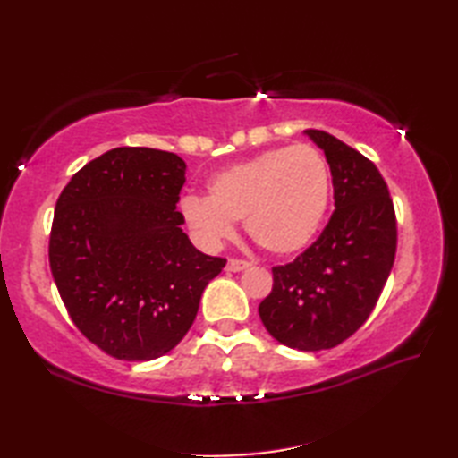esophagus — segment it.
Masks as SVG:
<instances>
[{
  "label": "esophagus",
  "mask_w": 458,
  "mask_h": 458,
  "mask_svg": "<svg viewBox=\"0 0 458 458\" xmlns=\"http://www.w3.org/2000/svg\"><path fill=\"white\" fill-rule=\"evenodd\" d=\"M251 264L250 261H246V259H228V264H226V269L228 271H234V274H238V271H244V269H248Z\"/></svg>",
  "instance_id": "esophagus-1"
}]
</instances>
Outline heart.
Segmentation results:
<instances>
[{
    "label": "heart",
    "instance_id": "b5f03b06",
    "mask_svg": "<svg viewBox=\"0 0 458 458\" xmlns=\"http://www.w3.org/2000/svg\"><path fill=\"white\" fill-rule=\"evenodd\" d=\"M208 199L184 197L181 212L204 246H218L244 220L248 236L267 254L295 256L315 240L330 200V171L313 145L266 149L218 171Z\"/></svg>",
    "mask_w": 458,
    "mask_h": 458
}]
</instances>
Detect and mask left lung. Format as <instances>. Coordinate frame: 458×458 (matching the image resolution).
I'll use <instances>...</instances> for the list:
<instances>
[{
    "label": "left lung",
    "mask_w": 458,
    "mask_h": 458,
    "mask_svg": "<svg viewBox=\"0 0 458 458\" xmlns=\"http://www.w3.org/2000/svg\"><path fill=\"white\" fill-rule=\"evenodd\" d=\"M305 135L325 153L336 210L293 264L271 269L274 287L258 313L277 343L317 352L366 323L394 267L397 228L390 191L376 165L327 131Z\"/></svg>",
    "instance_id": "left-lung-1"
}]
</instances>
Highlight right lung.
Returning <instances> with one entry per match:
<instances>
[{
	"mask_svg": "<svg viewBox=\"0 0 458 458\" xmlns=\"http://www.w3.org/2000/svg\"><path fill=\"white\" fill-rule=\"evenodd\" d=\"M184 171L174 153L115 148L86 163L56 200V289L76 328L118 360H155L177 346L226 266L181 228Z\"/></svg>",
	"mask_w": 458,
	"mask_h": 458,
	"instance_id": "1",
	"label": "right lung"
}]
</instances>
